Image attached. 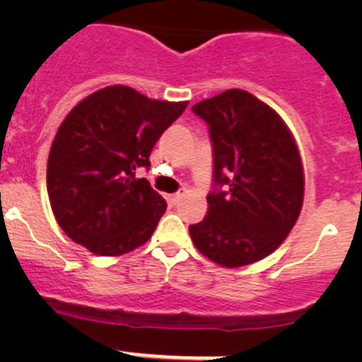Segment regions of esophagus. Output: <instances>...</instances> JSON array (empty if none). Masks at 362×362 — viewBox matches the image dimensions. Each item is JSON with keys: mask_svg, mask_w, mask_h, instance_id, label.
I'll return each mask as SVG.
<instances>
[{"mask_svg": "<svg viewBox=\"0 0 362 362\" xmlns=\"http://www.w3.org/2000/svg\"><path fill=\"white\" fill-rule=\"evenodd\" d=\"M184 194H185L184 189H182V191H178V192H175V194H171V196H170V202H171V204H177L178 202H180L182 198H184Z\"/></svg>", "mask_w": 362, "mask_h": 362, "instance_id": "obj_1", "label": "esophagus"}]
</instances>
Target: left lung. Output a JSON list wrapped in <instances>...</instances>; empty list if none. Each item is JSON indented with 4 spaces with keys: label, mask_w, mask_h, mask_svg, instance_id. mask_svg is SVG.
Returning <instances> with one entry per match:
<instances>
[{
    "label": "left lung",
    "mask_w": 362,
    "mask_h": 362,
    "mask_svg": "<svg viewBox=\"0 0 362 362\" xmlns=\"http://www.w3.org/2000/svg\"><path fill=\"white\" fill-rule=\"evenodd\" d=\"M192 112L208 124L215 189L203 221L189 226L191 238L217 264H252L279 249L298 221L301 156L279 113L247 90H224Z\"/></svg>",
    "instance_id": "left-lung-1"
}]
</instances>
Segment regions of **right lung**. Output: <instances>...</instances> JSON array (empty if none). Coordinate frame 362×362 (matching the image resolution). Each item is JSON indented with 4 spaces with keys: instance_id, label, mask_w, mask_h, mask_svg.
I'll return each instance as SVG.
<instances>
[{
    "instance_id": "right-lung-1",
    "label": "right lung",
    "mask_w": 362,
    "mask_h": 362,
    "mask_svg": "<svg viewBox=\"0 0 362 362\" xmlns=\"http://www.w3.org/2000/svg\"><path fill=\"white\" fill-rule=\"evenodd\" d=\"M187 103L110 86L68 113L50 147L47 192L73 242L98 255H122L151 238L166 202L136 170L151 166L156 141Z\"/></svg>"
}]
</instances>
